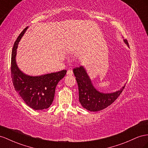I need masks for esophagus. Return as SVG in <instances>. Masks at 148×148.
<instances>
[{
    "label": "esophagus",
    "mask_w": 148,
    "mask_h": 148,
    "mask_svg": "<svg viewBox=\"0 0 148 148\" xmlns=\"http://www.w3.org/2000/svg\"><path fill=\"white\" fill-rule=\"evenodd\" d=\"M66 75H69V76H71L73 75V71L71 70H69L67 71H66Z\"/></svg>",
    "instance_id": "1"
}]
</instances>
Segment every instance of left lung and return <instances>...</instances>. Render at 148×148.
<instances>
[{"label":"left lung","instance_id":"1","mask_svg":"<svg viewBox=\"0 0 148 148\" xmlns=\"http://www.w3.org/2000/svg\"><path fill=\"white\" fill-rule=\"evenodd\" d=\"M124 42L129 47L126 39ZM73 73L78 83L79 101L84 108L90 111H98L111 105L121 95L125 85L121 88L111 93H103L96 90L83 66L76 67Z\"/></svg>","mask_w":148,"mask_h":148}]
</instances>
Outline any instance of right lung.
I'll return each mask as SVG.
<instances>
[{"mask_svg": "<svg viewBox=\"0 0 148 148\" xmlns=\"http://www.w3.org/2000/svg\"><path fill=\"white\" fill-rule=\"evenodd\" d=\"M28 29L27 27L15 42L12 51L11 77L15 91L27 105L35 110L48 108L52 104L58 83L65 77L66 70L32 77L23 73L16 63L18 42Z\"/></svg>", "mask_w": 148, "mask_h": 148, "instance_id": "add662e5", "label": "right lung"}]
</instances>
